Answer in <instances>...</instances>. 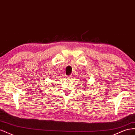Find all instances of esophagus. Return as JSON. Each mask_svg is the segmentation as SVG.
<instances>
[{
    "mask_svg": "<svg viewBox=\"0 0 135 135\" xmlns=\"http://www.w3.org/2000/svg\"><path fill=\"white\" fill-rule=\"evenodd\" d=\"M72 76H71V75H69V76H67V78H71Z\"/></svg>",
    "mask_w": 135,
    "mask_h": 135,
    "instance_id": "1",
    "label": "esophagus"
}]
</instances>
